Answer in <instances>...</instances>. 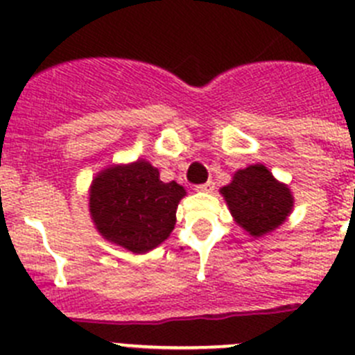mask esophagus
<instances>
[{
	"label": "esophagus",
	"instance_id": "34e87169",
	"mask_svg": "<svg viewBox=\"0 0 355 355\" xmlns=\"http://www.w3.org/2000/svg\"><path fill=\"white\" fill-rule=\"evenodd\" d=\"M213 189H215V182L208 180V182H205V184L198 185V187H196V191H199V192H211Z\"/></svg>",
	"mask_w": 355,
	"mask_h": 355
}]
</instances>
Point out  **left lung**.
Masks as SVG:
<instances>
[{
	"label": "left lung",
	"instance_id": "obj_1",
	"mask_svg": "<svg viewBox=\"0 0 355 355\" xmlns=\"http://www.w3.org/2000/svg\"><path fill=\"white\" fill-rule=\"evenodd\" d=\"M220 192L237 225L254 237L276 230L293 209L288 185L277 182L263 164L236 171L232 182Z\"/></svg>",
	"mask_w": 355,
	"mask_h": 355
}]
</instances>
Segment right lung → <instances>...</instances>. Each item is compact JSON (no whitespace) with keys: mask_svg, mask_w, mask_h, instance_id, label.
Wrapping results in <instances>:
<instances>
[{"mask_svg":"<svg viewBox=\"0 0 355 355\" xmlns=\"http://www.w3.org/2000/svg\"><path fill=\"white\" fill-rule=\"evenodd\" d=\"M185 194L177 182H161L149 161L112 164L92 182L90 215L104 239L132 253H147L171 234Z\"/></svg>","mask_w":355,"mask_h":355,"instance_id":"1","label":"right lung"}]
</instances>
